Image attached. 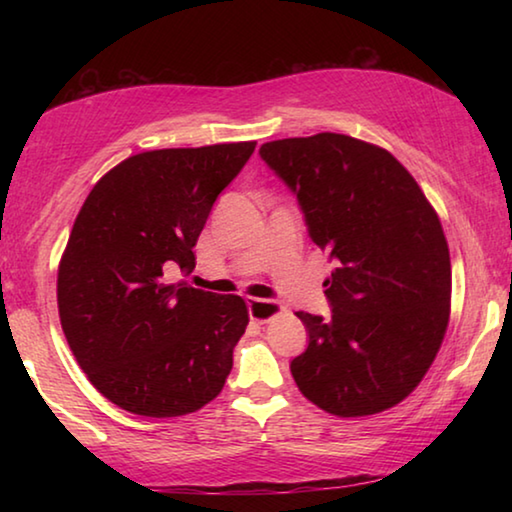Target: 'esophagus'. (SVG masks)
Returning a JSON list of instances; mask_svg holds the SVG:
<instances>
[{
  "mask_svg": "<svg viewBox=\"0 0 512 512\" xmlns=\"http://www.w3.org/2000/svg\"><path fill=\"white\" fill-rule=\"evenodd\" d=\"M284 307L277 300H262V298H248V314L255 323L264 325L268 320H273L275 316H280Z\"/></svg>",
  "mask_w": 512,
  "mask_h": 512,
  "instance_id": "obj_1",
  "label": "esophagus"
}]
</instances>
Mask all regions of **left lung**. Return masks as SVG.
<instances>
[{"instance_id":"8db88e82","label":"left lung","mask_w":512,"mask_h":512,"mask_svg":"<svg viewBox=\"0 0 512 512\" xmlns=\"http://www.w3.org/2000/svg\"><path fill=\"white\" fill-rule=\"evenodd\" d=\"M296 192L314 244L336 271L323 287L332 318L298 311L307 350L291 361L300 393L339 418L406 400L443 345L452 262L438 212L393 153L341 133L259 149Z\"/></svg>"}]
</instances>
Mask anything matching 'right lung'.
I'll return each mask as SVG.
<instances>
[{
	"label": "right lung",
	"instance_id": "obj_1",
	"mask_svg": "<svg viewBox=\"0 0 512 512\" xmlns=\"http://www.w3.org/2000/svg\"><path fill=\"white\" fill-rule=\"evenodd\" d=\"M257 142L135 153L85 198L58 264V316L92 386L144 418L210 404L248 325L239 296L171 282Z\"/></svg>",
	"mask_w": 512,
	"mask_h": 512
}]
</instances>
